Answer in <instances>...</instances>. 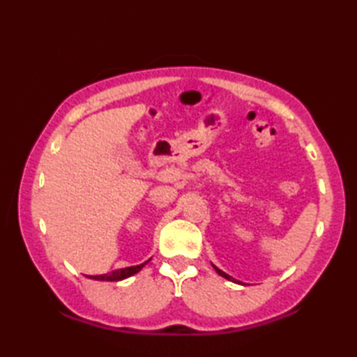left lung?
<instances>
[{
  "mask_svg": "<svg viewBox=\"0 0 357 357\" xmlns=\"http://www.w3.org/2000/svg\"><path fill=\"white\" fill-rule=\"evenodd\" d=\"M211 265H213V264H211ZM213 268L216 270V273H218V275H219V276H222V278H225L227 280H231V282H239V280H236V279H233L231 276H229V275H227V273H224L222 270H219L218 267H215V265H213Z\"/></svg>",
  "mask_w": 357,
  "mask_h": 357,
  "instance_id": "8db88e82",
  "label": "left lung"
}]
</instances>
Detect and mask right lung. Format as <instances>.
<instances>
[{"label": "right lung", "instance_id": "right-lung-1", "mask_svg": "<svg viewBox=\"0 0 357 357\" xmlns=\"http://www.w3.org/2000/svg\"><path fill=\"white\" fill-rule=\"evenodd\" d=\"M150 261V259H149ZM147 261V262H149ZM147 262L144 264H139V265H133V267H126V268H119V270H113L110 273H105V275H96V276H87L90 279H95V280H107V282H116V280H123V279H127L130 278L133 275H136V273L141 271L144 265H146Z\"/></svg>", "mask_w": 357, "mask_h": 357}]
</instances>
